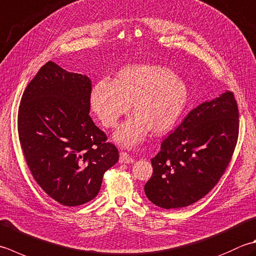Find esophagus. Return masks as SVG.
I'll return each instance as SVG.
<instances>
[{"instance_id": "obj_1", "label": "esophagus", "mask_w": 256, "mask_h": 256, "mask_svg": "<svg viewBox=\"0 0 256 256\" xmlns=\"http://www.w3.org/2000/svg\"><path fill=\"white\" fill-rule=\"evenodd\" d=\"M134 162V158H132V156H130V155L126 152H121L120 153V163H133Z\"/></svg>"}]
</instances>
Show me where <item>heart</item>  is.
<instances>
[{
	"label": "heart",
	"mask_w": 256,
	"mask_h": 256,
	"mask_svg": "<svg viewBox=\"0 0 256 256\" xmlns=\"http://www.w3.org/2000/svg\"><path fill=\"white\" fill-rule=\"evenodd\" d=\"M188 88L172 70L158 64H132L122 68L112 82L94 85L90 102L105 128H112L130 111L133 116L114 135L124 146L143 141L148 131L162 135L171 131L188 103Z\"/></svg>",
	"instance_id": "heart-1"
}]
</instances>
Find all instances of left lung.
I'll list each match as a JSON object with an SVG mask.
<instances>
[{"label":"left lung","instance_id":"left-lung-1","mask_svg":"<svg viewBox=\"0 0 256 256\" xmlns=\"http://www.w3.org/2000/svg\"><path fill=\"white\" fill-rule=\"evenodd\" d=\"M238 126L232 92L192 110L151 160L153 175L144 186L150 201L168 210L188 206L204 198L231 162Z\"/></svg>","mask_w":256,"mask_h":256}]
</instances>
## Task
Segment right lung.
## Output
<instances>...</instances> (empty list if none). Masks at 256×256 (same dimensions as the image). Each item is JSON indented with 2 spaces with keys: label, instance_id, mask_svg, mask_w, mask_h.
Returning <instances> with one entry per match:
<instances>
[{
  "label": "right lung",
  "instance_id": "right-lung-1",
  "mask_svg": "<svg viewBox=\"0 0 256 256\" xmlns=\"http://www.w3.org/2000/svg\"><path fill=\"white\" fill-rule=\"evenodd\" d=\"M91 80L52 61L28 84L18 132L32 176L54 201L78 206L101 188L104 173L118 161L114 144L90 116Z\"/></svg>",
  "mask_w": 256,
  "mask_h": 256
}]
</instances>
